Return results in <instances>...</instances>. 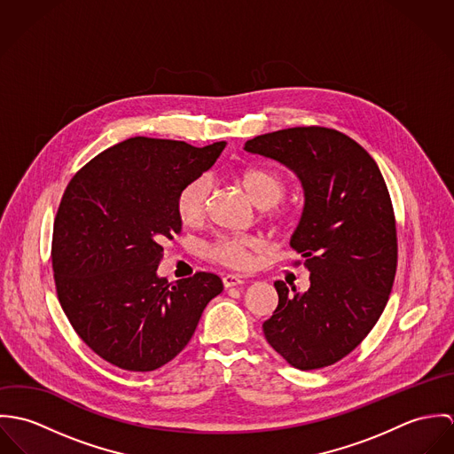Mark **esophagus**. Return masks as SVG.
<instances>
[{"mask_svg":"<svg viewBox=\"0 0 454 454\" xmlns=\"http://www.w3.org/2000/svg\"><path fill=\"white\" fill-rule=\"evenodd\" d=\"M223 281V286L225 288H231V286H238V285H243L245 283V278L243 276H238V274H225L222 278Z\"/></svg>","mask_w":454,"mask_h":454,"instance_id":"1","label":"esophagus"}]
</instances>
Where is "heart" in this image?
Listing matches in <instances>:
<instances>
[{"instance_id": "b5f03b06", "label": "heart", "mask_w": 454, "mask_h": 454, "mask_svg": "<svg viewBox=\"0 0 454 454\" xmlns=\"http://www.w3.org/2000/svg\"><path fill=\"white\" fill-rule=\"evenodd\" d=\"M239 184L262 207L263 216L270 223L286 225L292 220L294 209L281 204L286 194V184L278 173L263 168H247L239 173ZM211 191L213 180L209 175H197L180 189L176 211L185 225H197L204 220ZM260 248L262 239L257 236H222L207 247V257L232 269H247Z\"/></svg>"}]
</instances>
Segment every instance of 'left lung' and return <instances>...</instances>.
<instances>
[{"label":"left lung","mask_w":454,"mask_h":454,"mask_svg":"<svg viewBox=\"0 0 454 454\" xmlns=\"http://www.w3.org/2000/svg\"><path fill=\"white\" fill-rule=\"evenodd\" d=\"M245 150L295 171L306 195L290 247L306 257L311 286L274 283L279 301L263 335L295 369H324L367 337L388 302L398 257L388 187L369 152L339 130H276Z\"/></svg>","instance_id":"obj_1"}]
</instances>
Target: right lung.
<instances>
[{
  "label": "right lung",
  "mask_w": 454,
  "mask_h": 454,
  "mask_svg": "<svg viewBox=\"0 0 454 454\" xmlns=\"http://www.w3.org/2000/svg\"><path fill=\"white\" fill-rule=\"evenodd\" d=\"M225 141L202 148L136 136L96 155L67 184L52 234L58 299L78 337L134 372L171 362L222 290L213 272L168 283L162 243L182 231L180 189L207 171Z\"/></svg>",
  "instance_id": "right-lung-1"
}]
</instances>
